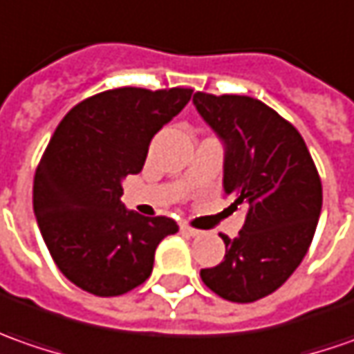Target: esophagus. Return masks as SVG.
Here are the masks:
<instances>
[{
  "mask_svg": "<svg viewBox=\"0 0 354 354\" xmlns=\"http://www.w3.org/2000/svg\"><path fill=\"white\" fill-rule=\"evenodd\" d=\"M180 231H182L184 235H188V237H198L201 233L200 229H194V227L188 225V223H182V225H180Z\"/></svg>",
  "mask_w": 354,
  "mask_h": 354,
  "instance_id": "1",
  "label": "esophagus"
}]
</instances>
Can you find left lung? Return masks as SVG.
Instances as JSON below:
<instances>
[{
    "label": "left lung",
    "instance_id": "obj_1",
    "mask_svg": "<svg viewBox=\"0 0 354 354\" xmlns=\"http://www.w3.org/2000/svg\"><path fill=\"white\" fill-rule=\"evenodd\" d=\"M194 104L225 142V196L249 207L237 237L221 235L225 259L200 276L219 298L257 301L282 286L310 249L322 180L298 129L261 100L196 92Z\"/></svg>",
    "mask_w": 354,
    "mask_h": 354
}]
</instances>
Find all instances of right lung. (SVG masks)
<instances>
[{
	"mask_svg": "<svg viewBox=\"0 0 354 354\" xmlns=\"http://www.w3.org/2000/svg\"><path fill=\"white\" fill-rule=\"evenodd\" d=\"M192 88H117L80 102L58 123L32 182V209L46 249L72 284L121 296L153 272L154 250L174 219L142 217L121 203V180L139 174L153 137Z\"/></svg>",
	"mask_w": 354,
	"mask_h": 354,
	"instance_id": "right-lung-1",
	"label": "right lung"
}]
</instances>
